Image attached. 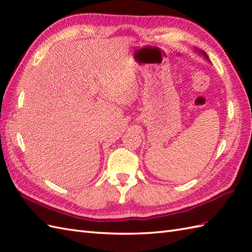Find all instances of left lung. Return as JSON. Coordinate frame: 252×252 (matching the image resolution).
Here are the masks:
<instances>
[{
    "label": "left lung",
    "instance_id": "left-lung-1",
    "mask_svg": "<svg viewBox=\"0 0 252 252\" xmlns=\"http://www.w3.org/2000/svg\"><path fill=\"white\" fill-rule=\"evenodd\" d=\"M200 52H201V53L206 57V60H209V59H208V55H206V53H205V52H203V51H200Z\"/></svg>",
    "mask_w": 252,
    "mask_h": 252
}]
</instances>
